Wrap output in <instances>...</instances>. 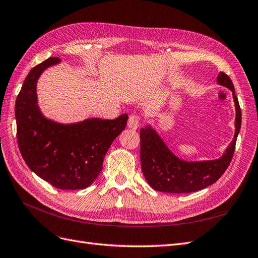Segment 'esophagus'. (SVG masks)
<instances>
[{
  "label": "esophagus",
  "instance_id": "1",
  "mask_svg": "<svg viewBox=\"0 0 258 258\" xmlns=\"http://www.w3.org/2000/svg\"><path fill=\"white\" fill-rule=\"evenodd\" d=\"M127 126L132 130H137L139 126V117L137 115H131L127 121Z\"/></svg>",
  "mask_w": 258,
  "mask_h": 258
}]
</instances>
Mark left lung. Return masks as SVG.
<instances>
[{"mask_svg":"<svg viewBox=\"0 0 258 258\" xmlns=\"http://www.w3.org/2000/svg\"><path fill=\"white\" fill-rule=\"evenodd\" d=\"M217 83L229 88L235 106V133L223 157L216 160L186 162L171 152L151 126L141 130V162L146 180L157 191L170 194L195 192L220 178L229 166L241 128V109L231 79L220 72Z\"/></svg>","mask_w":258,"mask_h":258,"instance_id":"8db88e82","label":"left lung"}]
</instances>
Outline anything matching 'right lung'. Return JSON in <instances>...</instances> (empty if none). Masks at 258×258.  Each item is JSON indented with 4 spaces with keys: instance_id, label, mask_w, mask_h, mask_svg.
Listing matches in <instances>:
<instances>
[{
    "instance_id": "add662e5",
    "label": "right lung",
    "mask_w": 258,
    "mask_h": 258,
    "mask_svg": "<svg viewBox=\"0 0 258 258\" xmlns=\"http://www.w3.org/2000/svg\"><path fill=\"white\" fill-rule=\"evenodd\" d=\"M59 61L58 57H49L27 76L15 106L17 142L27 165L39 177L58 189H84L101 172L106 153L126 126L128 116L75 124L46 119L38 107L36 81L47 67Z\"/></svg>"
}]
</instances>
